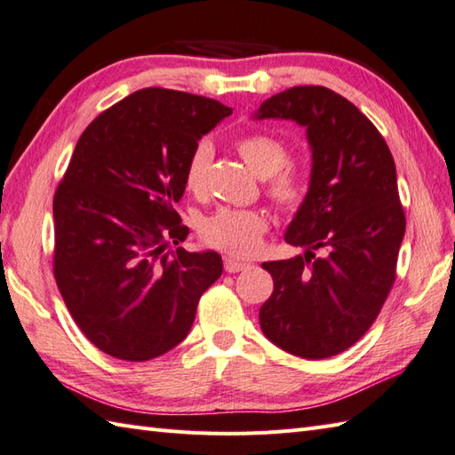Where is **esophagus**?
I'll return each mask as SVG.
<instances>
[{
  "label": "esophagus",
  "instance_id": "34e87169",
  "mask_svg": "<svg viewBox=\"0 0 455 455\" xmlns=\"http://www.w3.org/2000/svg\"><path fill=\"white\" fill-rule=\"evenodd\" d=\"M224 268H226V272H229V274H235V272H241V270L249 268V262L237 260V259H234V257H226V259H224Z\"/></svg>",
  "mask_w": 455,
  "mask_h": 455
}]
</instances>
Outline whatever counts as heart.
<instances>
[{"mask_svg":"<svg viewBox=\"0 0 455 455\" xmlns=\"http://www.w3.org/2000/svg\"><path fill=\"white\" fill-rule=\"evenodd\" d=\"M237 152L259 177H272L268 195L275 204L285 210H295L303 203L305 185L301 177L290 170L280 172L290 160V148L283 140L274 135L254 132L237 140ZM210 162H212V144L206 140L198 142L185 170V187L191 193L204 191ZM266 229H268V220L259 210L220 208L201 221L204 241L241 257H249L259 251Z\"/></svg>","mask_w":455,"mask_h":455,"instance_id":"b5f03b06","label":"heart"}]
</instances>
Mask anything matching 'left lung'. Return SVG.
<instances>
[{
    "label": "left lung",
    "instance_id": "8db88e82",
    "mask_svg": "<svg viewBox=\"0 0 455 455\" xmlns=\"http://www.w3.org/2000/svg\"><path fill=\"white\" fill-rule=\"evenodd\" d=\"M252 117L305 127L313 158L308 191L283 235L305 254L262 264L274 291L260 328L291 355H338L371 328L395 280L405 214L392 152L357 106L324 86L287 88Z\"/></svg>",
    "mask_w": 455,
    "mask_h": 455
}]
</instances>
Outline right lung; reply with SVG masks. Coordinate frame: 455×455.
<instances>
[{"label": "right lung", "mask_w": 455, "mask_h": 455, "mask_svg": "<svg viewBox=\"0 0 455 455\" xmlns=\"http://www.w3.org/2000/svg\"><path fill=\"white\" fill-rule=\"evenodd\" d=\"M231 108L142 88L84 129L53 196V274L98 349L150 361L189 334L201 295L224 270L216 251H172L189 235L173 204L195 147Z\"/></svg>", "instance_id": "add662e5"}]
</instances>
